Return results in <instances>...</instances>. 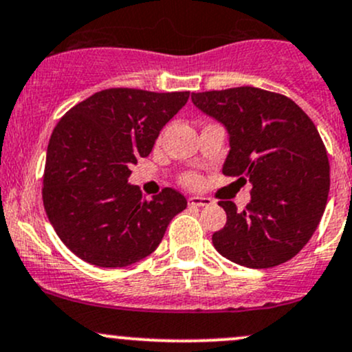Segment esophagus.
Listing matches in <instances>:
<instances>
[{"mask_svg": "<svg viewBox=\"0 0 352 352\" xmlns=\"http://www.w3.org/2000/svg\"><path fill=\"white\" fill-rule=\"evenodd\" d=\"M188 201H190L191 206H208V205H212V200H210V198H206V197H191Z\"/></svg>", "mask_w": 352, "mask_h": 352, "instance_id": "esophagus-1", "label": "esophagus"}]
</instances>
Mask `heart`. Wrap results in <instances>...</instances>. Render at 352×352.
<instances>
[{
	"label": "heart",
	"mask_w": 352,
	"mask_h": 352,
	"mask_svg": "<svg viewBox=\"0 0 352 352\" xmlns=\"http://www.w3.org/2000/svg\"><path fill=\"white\" fill-rule=\"evenodd\" d=\"M184 183H186L188 186L195 188V186H198V184H200V177H198L197 175H188L186 177H184Z\"/></svg>",
	"instance_id": "heart-1"
}]
</instances>
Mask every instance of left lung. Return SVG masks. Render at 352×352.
Returning <instances> with one entry per match:
<instances>
[{"instance_id":"1","label":"left lung","mask_w":352,"mask_h":352,"mask_svg":"<svg viewBox=\"0 0 352 352\" xmlns=\"http://www.w3.org/2000/svg\"><path fill=\"white\" fill-rule=\"evenodd\" d=\"M191 100L229 133L223 175L252 184L241 212L219 201L227 223L212 235L213 245L245 267L286 263L310 241L327 205L331 168L317 126L293 100L252 86L193 93Z\"/></svg>"}]
</instances>
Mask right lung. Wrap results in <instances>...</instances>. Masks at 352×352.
Returning <instances> with one entry per match:
<instances>
[{
  "label": "right lung",
  "mask_w": 352,
  "mask_h": 352,
  "mask_svg": "<svg viewBox=\"0 0 352 352\" xmlns=\"http://www.w3.org/2000/svg\"><path fill=\"white\" fill-rule=\"evenodd\" d=\"M188 98L190 91L103 89L57 123L47 147L42 200L60 241L82 261L123 267L144 259L186 208V198L173 188L144 200L129 176Z\"/></svg>",
  "instance_id": "1"
}]
</instances>
